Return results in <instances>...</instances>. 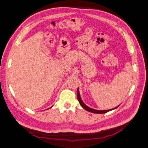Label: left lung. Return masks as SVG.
Segmentation results:
<instances>
[{"instance_id": "8db88e82", "label": "left lung", "mask_w": 148, "mask_h": 148, "mask_svg": "<svg viewBox=\"0 0 148 148\" xmlns=\"http://www.w3.org/2000/svg\"><path fill=\"white\" fill-rule=\"evenodd\" d=\"M77 98H78V100L79 102V104L81 105V106L83 107V108L84 109H85L86 110L88 111V112H92V113H95V114H104V113H106V112H108L110 111V110H112L114 109H117V107L120 106H118L117 107H115V108L114 109H109V110H96V109H93L92 108H90V107H89L88 106H87L86 104H84V103L83 102L82 98H81V96H80V95H79V89L78 88V89H77Z\"/></svg>"}]
</instances>
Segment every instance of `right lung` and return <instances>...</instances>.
<instances>
[{"label": "right lung", "instance_id": "1", "mask_svg": "<svg viewBox=\"0 0 148 148\" xmlns=\"http://www.w3.org/2000/svg\"><path fill=\"white\" fill-rule=\"evenodd\" d=\"M51 107H50V108H51Z\"/></svg>", "mask_w": 148, "mask_h": 148}]
</instances>
